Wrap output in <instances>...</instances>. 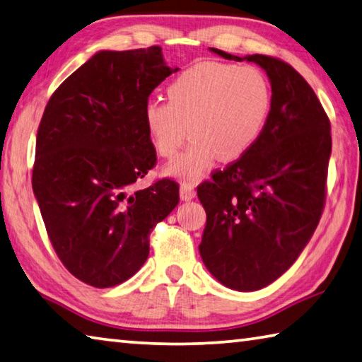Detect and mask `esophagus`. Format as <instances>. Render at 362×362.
<instances>
[{
    "label": "esophagus",
    "instance_id": "esophagus-1",
    "mask_svg": "<svg viewBox=\"0 0 362 362\" xmlns=\"http://www.w3.org/2000/svg\"><path fill=\"white\" fill-rule=\"evenodd\" d=\"M196 196L193 183H182L180 185V198L182 201H192Z\"/></svg>",
    "mask_w": 362,
    "mask_h": 362
}]
</instances>
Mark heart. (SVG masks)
Returning <instances> with one entry per match:
<instances>
[{
	"instance_id": "heart-1",
	"label": "heart",
	"mask_w": 362,
	"mask_h": 362,
	"mask_svg": "<svg viewBox=\"0 0 362 362\" xmlns=\"http://www.w3.org/2000/svg\"><path fill=\"white\" fill-rule=\"evenodd\" d=\"M169 101L150 98L144 123L158 155L173 158L187 141L193 142L166 166L180 180L199 179L214 160L235 161L259 139L272 106L264 72L255 66L199 63L183 71L168 88Z\"/></svg>"
}]
</instances>
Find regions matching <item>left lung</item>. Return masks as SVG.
Wrapping results in <instances>:
<instances>
[{
	"label": "left lung",
	"mask_w": 362,
	"mask_h": 362,
	"mask_svg": "<svg viewBox=\"0 0 362 362\" xmlns=\"http://www.w3.org/2000/svg\"><path fill=\"white\" fill-rule=\"evenodd\" d=\"M267 72L272 106L250 152L198 187L207 223L199 253L231 290L256 291L291 267L318 226L326 202L331 122L310 85L277 57H235Z\"/></svg>",
	"instance_id": "8db88e82"
}]
</instances>
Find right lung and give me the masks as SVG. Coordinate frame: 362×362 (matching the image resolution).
Listing matches in <instances>:
<instances>
[{
    "label": "right lung",
    "instance_id": "add662e5",
    "mask_svg": "<svg viewBox=\"0 0 362 362\" xmlns=\"http://www.w3.org/2000/svg\"><path fill=\"white\" fill-rule=\"evenodd\" d=\"M175 71L160 45L98 52L44 109L33 192L58 258L90 286L133 277L148 258L152 229L179 204L170 179L134 187L156 164L144 106Z\"/></svg>",
    "mask_w": 362,
    "mask_h": 362
}]
</instances>
